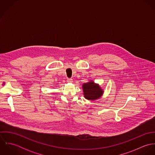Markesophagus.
<instances>
[{"label":"esophagus","instance_id":"esophagus-1","mask_svg":"<svg viewBox=\"0 0 155 155\" xmlns=\"http://www.w3.org/2000/svg\"><path fill=\"white\" fill-rule=\"evenodd\" d=\"M67 82H68V83H72L73 82V79H71V78H68V79H67Z\"/></svg>","mask_w":155,"mask_h":155}]
</instances>
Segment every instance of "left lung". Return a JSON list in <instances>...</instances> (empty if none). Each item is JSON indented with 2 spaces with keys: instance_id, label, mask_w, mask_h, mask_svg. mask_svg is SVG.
Returning <instances> with one entry per match:
<instances>
[{
  "instance_id": "8db88e82",
  "label": "left lung",
  "mask_w": 155,
  "mask_h": 155,
  "mask_svg": "<svg viewBox=\"0 0 155 155\" xmlns=\"http://www.w3.org/2000/svg\"><path fill=\"white\" fill-rule=\"evenodd\" d=\"M82 90L84 97L89 101H94L100 99L104 93V90L98 84L95 83L93 81L84 83L82 85Z\"/></svg>"
}]
</instances>
